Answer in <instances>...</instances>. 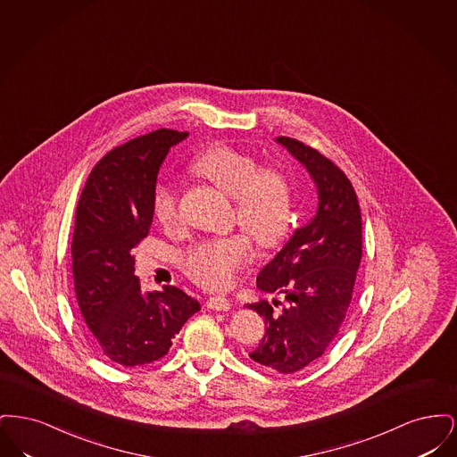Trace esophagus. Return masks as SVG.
Instances as JSON below:
<instances>
[{
  "mask_svg": "<svg viewBox=\"0 0 457 457\" xmlns=\"http://www.w3.org/2000/svg\"><path fill=\"white\" fill-rule=\"evenodd\" d=\"M207 306L211 308V310H216V312H228V310H231V300L229 298H226V296H211L209 300H207Z\"/></svg>",
  "mask_w": 457,
  "mask_h": 457,
  "instance_id": "34e87169",
  "label": "esophagus"
}]
</instances>
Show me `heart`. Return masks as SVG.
<instances>
[{"label": "heart", "instance_id": "1", "mask_svg": "<svg viewBox=\"0 0 457 457\" xmlns=\"http://www.w3.org/2000/svg\"><path fill=\"white\" fill-rule=\"evenodd\" d=\"M194 171L237 202V220L263 248L278 246L295 219L293 188L278 168H262L252 154L228 145H214L194 161ZM154 214L171 228L178 219V196L173 188L159 187L154 196ZM253 248L248 237L235 233L204 239L183 255V269L195 283L222 289L233 283L239 267L250 262Z\"/></svg>", "mask_w": 457, "mask_h": 457}]
</instances>
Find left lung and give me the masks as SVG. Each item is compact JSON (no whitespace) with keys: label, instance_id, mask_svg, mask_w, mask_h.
<instances>
[{"label":"left lung","instance_id":"left-lung-1","mask_svg":"<svg viewBox=\"0 0 457 457\" xmlns=\"http://www.w3.org/2000/svg\"><path fill=\"white\" fill-rule=\"evenodd\" d=\"M276 142L312 176L319 207L257 276L261 291L284 295L287 304L279 312L269 302L246 304L265 319L250 358L293 373L324 354L346 319L361 261V214L353 185L332 161L295 138Z\"/></svg>","mask_w":457,"mask_h":457}]
</instances>
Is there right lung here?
<instances>
[{
    "mask_svg": "<svg viewBox=\"0 0 457 457\" xmlns=\"http://www.w3.org/2000/svg\"><path fill=\"white\" fill-rule=\"evenodd\" d=\"M187 137L161 129L112 149L88 174L77 205L71 241L77 302L88 339L118 365L162 358L200 310L179 287L144 291L133 267V248L153 224L159 168Z\"/></svg>",
    "mask_w": 457,
    "mask_h": 457,
    "instance_id": "add662e5",
    "label": "right lung"
}]
</instances>
